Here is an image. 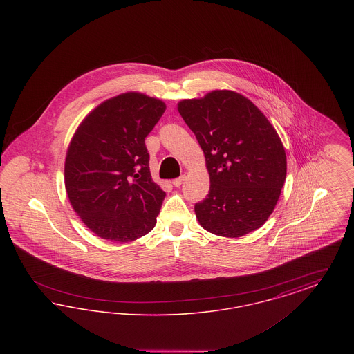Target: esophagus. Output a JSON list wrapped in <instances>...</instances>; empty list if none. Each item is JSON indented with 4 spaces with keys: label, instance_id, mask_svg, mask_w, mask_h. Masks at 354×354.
Wrapping results in <instances>:
<instances>
[{
    "label": "esophagus",
    "instance_id": "obj_1",
    "mask_svg": "<svg viewBox=\"0 0 354 354\" xmlns=\"http://www.w3.org/2000/svg\"><path fill=\"white\" fill-rule=\"evenodd\" d=\"M185 175H182V176H179V178H176V179H174V180H172V185H175V187H180L182 183L185 182Z\"/></svg>",
    "mask_w": 354,
    "mask_h": 354
}]
</instances>
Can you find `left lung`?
Here are the masks:
<instances>
[{
	"label": "left lung",
	"instance_id": "1",
	"mask_svg": "<svg viewBox=\"0 0 354 354\" xmlns=\"http://www.w3.org/2000/svg\"><path fill=\"white\" fill-rule=\"evenodd\" d=\"M178 110L196 136L209 174L208 195L195 204L201 225L225 237L260 228L273 212L286 176V150L270 120L230 90L179 102Z\"/></svg>",
	"mask_w": 354,
	"mask_h": 354
}]
</instances>
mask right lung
I'll list each match as a JSON object with an SVG mask.
<instances>
[{
  "instance_id": "1",
  "label": "right lung",
  "mask_w": 354,
  "mask_h": 354,
  "mask_svg": "<svg viewBox=\"0 0 354 354\" xmlns=\"http://www.w3.org/2000/svg\"><path fill=\"white\" fill-rule=\"evenodd\" d=\"M166 104L126 93L94 109L77 129L65 162L68 201L102 239L127 243L149 234L166 192L153 183L145 138Z\"/></svg>"
}]
</instances>
